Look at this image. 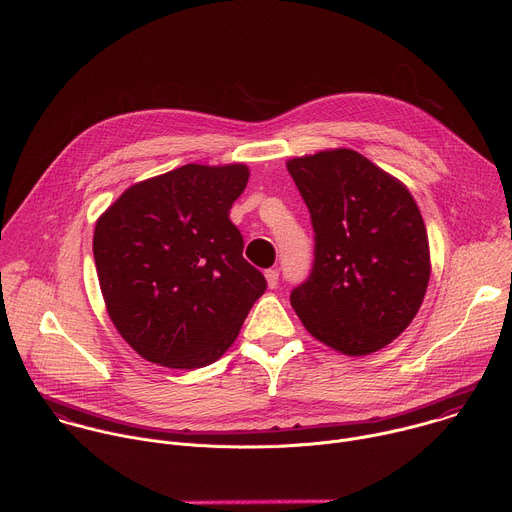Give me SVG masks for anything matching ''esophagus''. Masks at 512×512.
Segmentation results:
<instances>
[{
    "instance_id": "esophagus-1",
    "label": "esophagus",
    "mask_w": 512,
    "mask_h": 512,
    "mask_svg": "<svg viewBox=\"0 0 512 512\" xmlns=\"http://www.w3.org/2000/svg\"><path fill=\"white\" fill-rule=\"evenodd\" d=\"M264 276H266V282H268L270 288H276V286H278V270H276V268L266 270Z\"/></svg>"
}]
</instances>
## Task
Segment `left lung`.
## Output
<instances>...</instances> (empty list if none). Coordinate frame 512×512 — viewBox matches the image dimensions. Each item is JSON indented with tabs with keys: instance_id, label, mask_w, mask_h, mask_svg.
<instances>
[{
	"instance_id": "left-lung-1",
	"label": "left lung",
	"mask_w": 512,
	"mask_h": 512,
	"mask_svg": "<svg viewBox=\"0 0 512 512\" xmlns=\"http://www.w3.org/2000/svg\"><path fill=\"white\" fill-rule=\"evenodd\" d=\"M315 230L311 276L290 292L304 329L361 357L387 347L418 315L430 282L420 208L399 179L353 149L286 163Z\"/></svg>"
}]
</instances>
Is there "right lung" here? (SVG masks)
<instances>
[{
	"label": "right lung",
	"mask_w": 512,
	"mask_h": 512,
	"mask_svg": "<svg viewBox=\"0 0 512 512\" xmlns=\"http://www.w3.org/2000/svg\"><path fill=\"white\" fill-rule=\"evenodd\" d=\"M244 163H187L131 185L96 220L92 252L107 313L147 361L197 369L236 341L266 280L230 222Z\"/></svg>",
	"instance_id": "obj_1"
}]
</instances>
